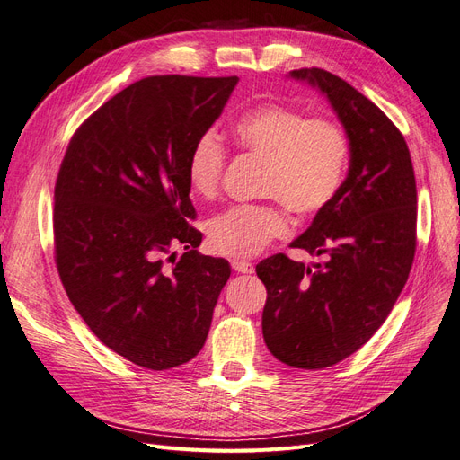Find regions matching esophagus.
<instances>
[{"instance_id": "1", "label": "esophagus", "mask_w": 460, "mask_h": 460, "mask_svg": "<svg viewBox=\"0 0 460 460\" xmlns=\"http://www.w3.org/2000/svg\"><path fill=\"white\" fill-rule=\"evenodd\" d=\"M232 269L235 270V272H240V274H253L255 272V267L249 261H242V259H234L232 261Z\"/></svg>"}]
</instances>
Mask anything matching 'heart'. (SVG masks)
Returning a JSON list of instances; mask_svg holds the SVG:
<instances>
[{"label": "heart", "mask_w": 460, "mask_h": 460, "mask_svg": "<svg viewBox=\"0 0 460 460\" xmlns=\"http://www.w3.org/2000/svg\"><path fill=\"white\" fill-rule=\"evenodd\" d=\"M234 140L264 159L261 196L284 203L297 215L323 211L343 182L349 144L326 119H307L294 109L264 103L249 109L232 127ZM226 153L213 134H203L188 159V184L199 198H213L225 172ZM289 234V220L278 205H234L207 226L215 253L253 257L272 240Z\"/></svg>", "instance_id": "heart-1"}]
</instances>
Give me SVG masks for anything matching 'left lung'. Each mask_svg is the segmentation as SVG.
Segmentation results:
<instances>
[{"mask_svg": "<svg viewBox=\"0 0 460 460\" xmlns=\"http://www.w3.org/2000/svg\"><path fill=\"white\" fill-rule=\"evenodd\" d=\"M326 97L349 140V171L336 198L284 253L257 264L267 286L262 336L284 365L318 370L360 349L405 288L416 249V182L405 137L368 97L323 68L288 75Z\"/></svg>", "mask_w": 460, "mask_h": 460, "instance_id": "8db88e82", "label": "left lung"}]
</instances>
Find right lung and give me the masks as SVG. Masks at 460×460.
I'll list each match as a JSON object with an SVG mask.
<instances>
[{
	"label": "right lung",
	"mask_w": 460,
	"mask_h": 460,
	"mask_svg": "<svg viewBox=\"0 0 460 460\" xmlns=\"http://www.w3.org/2000/svg\"><path fill=\"white\" fill-rule=\"evenodd\" d=\"M238 76H149L111 97L73 136L55 184V261L88 328L149 370L205 345L230 264L198 253L188 159ZM187 253L178 261L172 249ZM172 261V265H166Z\"/></svg>",
	"instance_id": "right-lung-1"
}]
</instances>
